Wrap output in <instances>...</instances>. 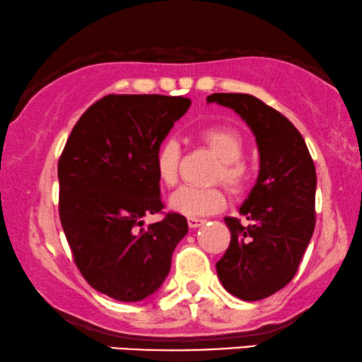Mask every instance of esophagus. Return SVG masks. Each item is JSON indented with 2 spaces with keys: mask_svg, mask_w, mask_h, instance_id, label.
I'll return each mask as SVG.
<instances>
[{
  "mask_svg": "<svg viewBox=\"0 0 362 362\" xmlns=\"http://www.w3.org/2000/svg\"><path fill=\"white\" fill-rule=\"evenodd\" d=\"M187 223H189V228L195 229V228H200V226L204 224V219H197V217H189V219H187Z\"/></svg>",
  "mask_w": 362,
  "mask_h": 362,
  "instance_id": "esophagus-1",
  "label": "esophagus"
}]
</instances>
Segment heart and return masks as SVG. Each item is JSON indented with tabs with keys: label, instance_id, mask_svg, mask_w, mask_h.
I'll list each match as a JSON object with an SVG mask.
<instances>
[{
	"label": "heart",
	"instance_id": "heart-1",
	"mask_svg": "<svg viewBox=\"0 0 362 362\" xmlns=\"http://www.w3.org/2000/svg\"><path fill=\"white\" fill-rule=\"evenodd\" d=\"M199 139L221 160L216 170V180H221L228 189L236 192L245 185L247 170L241 162L245 153V141L238 129L229 126H207L199 132ZM178 163H180V145L175 139H165L155 151V172L160 184L172 187L177 184ZM226 206L223 190L199 189V187H180L170 197V209L185 217H204L219 212Z\"/></svg>",
	"mask_w": 362,
	"mask_h": 362
}]
</instances>
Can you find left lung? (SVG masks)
Returning a JSON list of instances; mask_svg holds the SVG:
<instances>
[{
  "mask_svg": "<svg viewBox=\"0 0 362 362\" xmlns=\"http://www.w3.org/2000/svg\"><path fill=\"white\" fill-rule=\"evenodd\" d=\"M207 103L238 112L258 143V178L239 207L251 224L226 217L230 245L216 263L224 288L255 302L276 293L297 273L315 229V165L298 129L255 95L216 93Z\"/></svg>",
  "mask_w": 362,
  "mask_h": 362,
  "instance_id": "1",
  "label": "left lung"
}]
</instances>
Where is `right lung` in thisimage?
<instances>
[{"instance_id": "add662e5", "label": "right lung", "mask_w": 362, "mask_h": 362, "mask_svg": "<svg viewBox=\"0 0 362 362\" xmlns=\"http://www.w3.org/2000/svg\"><path fill=\"white\" fill-rule=\"evenodd\" d=\"M189 98L110 94L87 110L59 160V212L74 261L94 290L119 302H139L162 286L178 243L189 233L184 216H165L155 151Z\"/></svg>"}]
</instances>
